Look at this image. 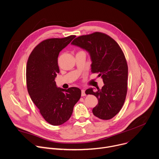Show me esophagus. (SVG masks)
I'll return each mask as SVG.
<instances>
[{
    "instance_id": "obj_1",
    "label": "esophagus",
    "mask_w": 159,
    "mask_h": 159,
    "mask_svg": "<svg viewBox=\"0 0 159 159\" xmlns=\"http://www.w3.org/2000/svg\"><path fill=\"white\" fill-rule=\"evenodd\" d=\"M81 95H82V96H85V90L84 89H82L81 90Z\"/></svg>"
}]
</instances>
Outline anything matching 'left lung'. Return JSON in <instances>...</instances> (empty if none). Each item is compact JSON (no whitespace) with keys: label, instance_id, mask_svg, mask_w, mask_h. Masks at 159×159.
<instances>
[{"label":"left lung","instance_id":"1","mask_svg":"<svg viewBox=\"0 0 159 159\" xmlns=\"http://www.w3.org/2000/svg\"><path fill=\"white\" fill-rule=\"evenodd\" d=\"M71 44L89 52L92 73H98L103 79L102 89L85 91L98 99L93 114L100 119H112L121 110L127 91L128 67L123 51L111 37L101 32L78 37Z\"/></svg>","mask_w":159,"mask_h":159}]
</instances>
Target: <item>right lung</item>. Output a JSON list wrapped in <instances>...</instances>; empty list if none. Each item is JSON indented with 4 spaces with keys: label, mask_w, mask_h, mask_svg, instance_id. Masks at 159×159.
Here are the masks:
<instances>
[{
    "label": "right lung",
    "mask_w": 159,
    "mask_h": 159,
    "mask_svg": "<svg viewBox=\"0 0 159 159\" xmlns=\"http://www.w3.org/2000/svg\"><path fill=\"white\" fill-rule=\"evenodd\" d=\"M75 35L46 39L31 52L26 65V85L32 102L42 116L52 125H60L69 120L74 107L80 99L81 90L72 87L57 88L55 78L60 72L57 57Z\"/></svg>",
    "instance_id": "right-lung-1"
}]
</instances>
